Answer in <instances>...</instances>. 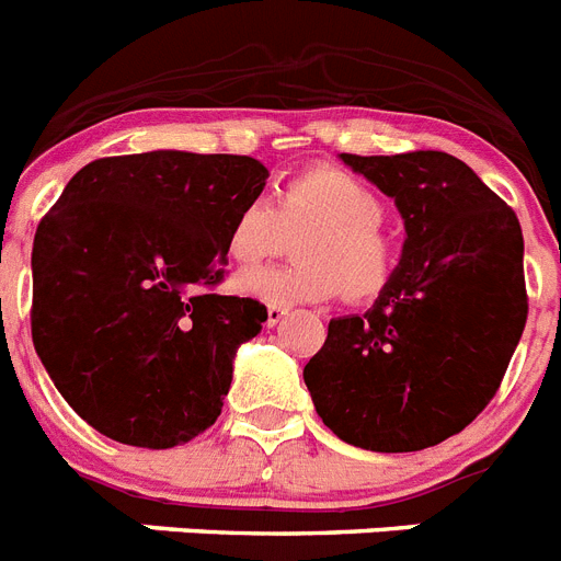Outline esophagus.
I'll use <instances>...</instances> for the list:
<instances>
[{
	"label": "esophagus",
	"mask_w": 561,
	"mask_h": 561,
	"mask_svg": "<svg viewBox=\"0 0 561 561\" xmlns=\"http://www.w3.org/2000/svg\"><path fill=\"white\" fill-rule=\"evenodd\" d=\"M286 314H289V309H284V306H270L266 309V327H277Z\"/></svg>",
	"instance_id": "1"
}]
</instances>
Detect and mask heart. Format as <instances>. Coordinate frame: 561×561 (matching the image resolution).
Instances as JSON below:
<instances>
[{"instance_id":"heart-1","label":"heart","mask_w":561,"mask_h":561,"mask_svg":"<svg viewBox=\"0 0 561 561\" xmlns=\"http://www.w3.org/2000/svg\"><path fill=\"white\" fill-rule=\"evenodd\" d=\"M382 201L343 167L314 164L295 172L277 201L252 198L227 232L229 261L249 266L275 255L286 232H298V266H263L234 277V289L270 306L377 298L394 275V243L380 229Z\"/></svg>"}]
</instances>
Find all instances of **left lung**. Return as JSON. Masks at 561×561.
<instances>
[{"mask_svg":"<svg viewBox=\"0 0 561 561\" xmlns=\"http://www.w3.org/2000/svg\"><path fill=\"white\" fill-rule=\"evenodd\" d=\"M340 161L394 198L405 227L389 286L366 314L329 320L304 380L343 443L423 451L466 428L500 389L528 318L514 209L437 150Z\"/></svg>","mask_w":561,"mask_h":561,"instance_id":"obj_1","label":"left lung"}]
</instances>
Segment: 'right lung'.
I'll use <instances>...</instances> for the list:
<instances>
[{"label":"right lung","instance_id":"obj_1","mask_svg":"<svg viewBox=\"0 0 561 561\" xmlns=\"http://www.w3.org/2000/svg\"><path fill=\"white\" fill-rule=\"evenodd\" d=\"M270 170L249 156L152 150L67 181L33 238V346L70 409L138 448L218 420L234 354L266 306L215 295L234 213Z\"/></svg>","mask_w":561,"mask_h":561}]
</instances>
